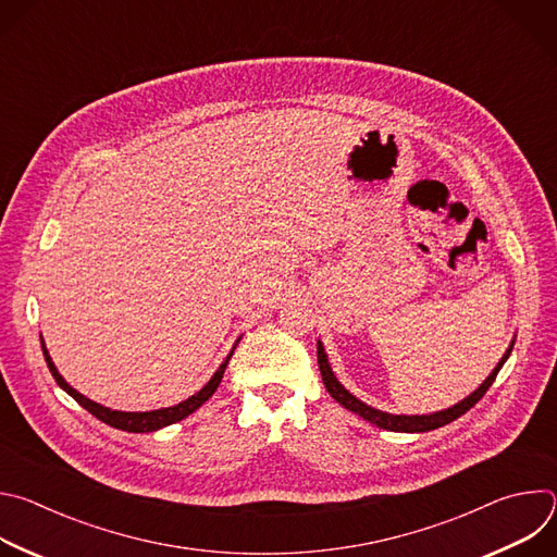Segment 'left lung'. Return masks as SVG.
Returning <instances> with one entry per match:
<instances>
[{"mask_svg": "<svg viewBox=\"0 0 557 557\" xmlns=\"http://www.w3.org/2000/svg\"><path fill=\"white\" fill-rule=\"evenodd\" d=\"M513 344H516V337L511 339L507 352L503 355V359L498 361V366L492 370V374H490L479 387H475L469 396H465L462 401L454 404L451 408L441 410V412H432V414H389V412L376 410V408L363 404L361 399H357V396H355L352 392H348V389L339 383V379L335 376V372H333V368H331V363H329V355H326V350H324V344H322L320 339H317V361H320L322 381H324L329 394L333 396V399H335L339 406H344L346 410L359 414L361 419L370 421L372 425H376V428H381V430L419 434V432H430V430H436V428H443V425L456 421L458 417H462L467 410H471L475 404H479V401L483 399V396H485V392L492 387V383L496 381V376H498L500 368L505 366V361L509 359V355H511V350H513Z\"/></svg>", "mask_w": 557, "mask_h": 557, "instance_id": "left-lung-1", "label": "left lung"}]
</instances>
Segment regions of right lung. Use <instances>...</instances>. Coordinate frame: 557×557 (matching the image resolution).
<instances>
[{
  "label": "right lung",
  "mask_w": 557,
  "mask_h": 557,
  "mask_svg": "<svg viewBox=\"0 0 557 557\" xmlns=\"http://www.w3.org/2000/svg\"><path fill=\"white\" fill-rule=\"evenodd\" d=\"M39 337H41V335H39ZM237 342H240V339H237ZM237 342H235V346H237ZM235 346L231 348V352L226 355V359L220 363V368L213 372V376L205 383V387L198 389L194 396H189V399L181 401L178 406L161 408V410H151V412H121V410H110V408H106V406H101V404L88 399V396H84L82 392H76V389L59 374L57 366L52 363V359H50V355H48V348H46V344H44V337H41V350H44L46 363H48V368H50V372H52L57 385H59L61 389H65L78 406L86 408V410H88L90 414H95L99 421L108 423L110 428H116V430H123V432H134V434H140V432H156V430L168 428V425H172V423H178V421L187 419L191 412H196L205 401H209V396L218 389V385H220V381H222L224 368H226V363H228V359H231Z\"/></svg>",
  "instance_id": "obj_1"
}]
</instances>
